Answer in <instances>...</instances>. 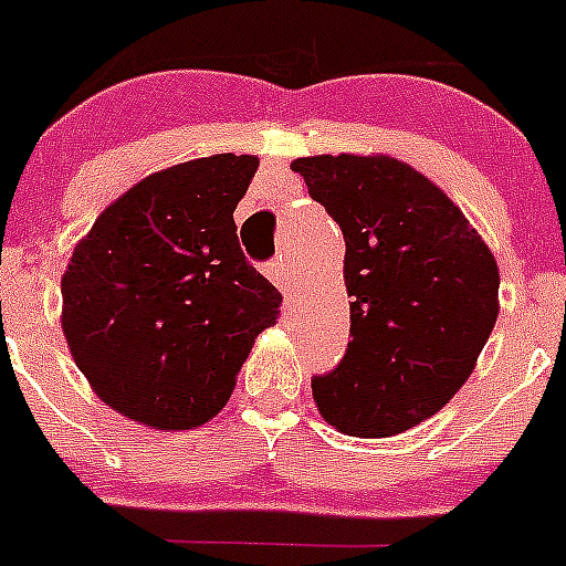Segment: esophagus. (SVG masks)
<instances>
[{"label": "esophagus", "instance_id": "1", "mask_svg": "<svg viewBox=\"0 0 566 566\" xmlns=\"http://www.w3.org/2000/svg\"><path fill=\"white\" fill-rule=\"evenodd\" d=\"M263 274H266V277L272 280V283H277V289L283 294L292 292V289H289V269L283 266V263H280V261L263 263Z\"/></svg>", "mask_w": 566, "mask_h": 566}]
</instances>
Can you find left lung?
Wrapping results in <instances>:
<instances>
[{
    "label": "left lung",
    "instance_id": "obj_1",
    "mask_svg": "<svg viewBox=\"0 0 566 566\" xmlns=\"http://www.w3.org/2000/svg\"><path fill=\"white\" fill-rule=\"evenodd\" d=\"M342 228L349 338L314 375L319 413L347 436H395L433 417L472 375L497 322L494 255L441 188L395 158L292 164Z\"/></svg>",
    "mask_w": 566,
    "mask_h": 566
}]
</instances>
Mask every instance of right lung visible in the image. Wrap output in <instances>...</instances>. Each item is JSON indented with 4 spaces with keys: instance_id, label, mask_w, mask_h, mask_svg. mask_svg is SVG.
I'll return each instance as SVG.
<instances>
[{
    "instance_id": "obj_1",
    "label": "right lung",
    "mask_w": 566,
    "mask_h": 566,
    "mask_svg": "<svg viewBox=\"0 0 566 566\" xmlns=\"http://www.w3.org/2000/svg\"><path fill=\"white\" fill-rule=\"evenodd\" d=\"M258 158L155 171L102 211L63 274V333L102 402L188 430L230 400L280 292L247 261L233 211Z\"/></svg>"
}]
</instances>
